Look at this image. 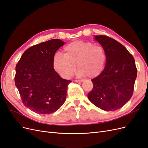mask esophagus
I'll list each match as a JSON object with an SVG mask.
<instances>
[{"label": "esophagus", "mask_w": 148, "mask_h": 148, "mask_svg": "<svg viewBox=\"0 0 148 148\" xmlns=\"http://www.w3.org/2000/svg\"><path fill=\"white\" fill-rule=\"evenodd\" d=\"M83 82V80H75V82H77V83H82Z\"/></svg>", "instance_id": "obj_1"}]
</instances>
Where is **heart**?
<instances>
[{
    "mask_svg": "<svg viewBox=\"0 0 148 148\" xmlns=\"http://www.w3.org/2000/svg\"><path fill=\"white\" fill-rule=\"evenodd\" d=\"M64 55L57 53L53 66L61 77L70 78L77 68L80 76L95 78L104 70L107 56L105 49L89 42L77 40L65 46Z\"/></svg>",
    "mask_w": 148,
    "mask_h": 148,
    "instance_id": "obj_1",
    "label": "heart"
}]
</instances>
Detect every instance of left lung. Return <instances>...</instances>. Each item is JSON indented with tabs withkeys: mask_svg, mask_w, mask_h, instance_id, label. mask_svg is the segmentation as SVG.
<instances>
[{
	"mask_svg": "<svg viewBox=\"0 0 148 148\" xmlns=\"http://www.w3.org/2000/svg\"><path fill=\"white\" fill-rule=\"evenodd\" d=\"M95 39L105 49L107 59L102 72L91 79L93 88L88 97L102 110H116L133 95L137 76L135 59L116 40L104 35L95 36Z\"/></svg>",
	"mask_w": 148,
	"mask_h": 148,
	"instance_id": "1",
	"label": "left lung"
}]
</instances>
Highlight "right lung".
<instances>
[{"label": "right lung", "mask_w": 148, "mask_h": 148, "mask_svg": "<svg viewBox=\"0 0 148 148\" xmlns=\"http://www.w3.org/2000/svg\"><path fill=\"white\" fill-rule=\"evenodd\" d=\"M64 43L53 39L31 46L16 65L15 83L22 102L37 114L54 112L66 99L71 81L62 78L53 66L55 53Z\"/></svg>", "instance_id": "right-lung-1"}]
</instances>
